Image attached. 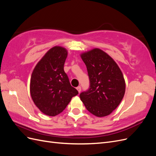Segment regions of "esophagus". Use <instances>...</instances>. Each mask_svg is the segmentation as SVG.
Returning a JSON list of instances; mask_svg holds the SVG:
<instances>
[{"mask_svg": "<svg viewBox=\"0 0 156 156\" xmlns=\"http://www.w3.org/2000/svg\"><path fill=\"white\" fill-rule=\"evenodd\" d=\"M77 91L80 93V92H81V87H77Z\"/></svg>", "mask_w": 156, "mask_h": 156, "instance_id": "1", "label": "esophagus"}]
</instances>
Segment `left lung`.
<instances>
[{
    "label": "left lung",
    "mask_w": 156,
    "mask_h": 156,
    "mask_svg": "<svg viewBox=\"0 0 156 156\" xmlns=\"http://www.w3.org/2000/svg\"><path fill=\"white\" fill-rule=\"evenodd\" d=\"M90 80L88 90L80 94L87 109L105 116L119 105L125 94V80L120 68L105 52L95 48L81 55Z\"/></svg>",
    "instance_id": "1"
}]
</instances>
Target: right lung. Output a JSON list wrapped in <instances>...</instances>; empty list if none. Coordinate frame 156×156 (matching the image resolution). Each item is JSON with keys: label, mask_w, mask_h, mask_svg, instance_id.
Returning <instances> with one entry per match:
<instances>
[{"label": "right lung", "mask_w": 156, "mask_h": 156, "mask_svg": "<svg viewBox=\"0 0 156 156\" xmlns=\"http://www.w3.org/2000/svg\"><path fill=\"white\" fill-rule=\"evenodd\" d=\"M67 56L65 48L55 46L47 52L32 72L30 95L36 106L46 115L60 114L79 93L71 86L64 70Z\"/></svg>", "instance_id": "add662e5"}]
</instances>
